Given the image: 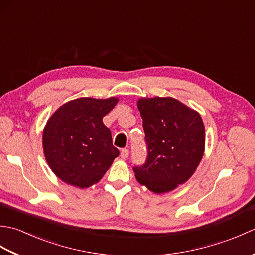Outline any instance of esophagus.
Wrapping results in <instances>:
<instances>
[{
  "instance_id": "1",
  "label": "esophagus",
  "mask_w": 255,
  "mask_h": 255,
  "mask_svg": "<svg viewBox=\"0 0 255 255\" xmlns=\"http://www.w3.org/2000/svg\"><path fill=\"white\" fill-rule=\"evenodd\" d=\"M128 154H129V151L127 149H122V151H121L122 159H126L127 156H128Z\"/></svg>"
}]
</instances>
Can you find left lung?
Here are the masks:
<instances>
[{"label":"left lung","mask_w":255,"mask_h":255,"mask_svg":"<svg viewBox=\"0 0 255 255\" xmlns=\"http://www.w3.org/2000/svg\"><path fill=\"white\" fill-rule=\"evenodd\" d=\"M148 158L134 166L137 181L162 194L189 180L203 159L205 126L199 113L174 97H141L137 102Z\"/></svg>","instance_id":"obj_1"}]
</instances>
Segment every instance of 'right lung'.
<instances>
[{"label": "right lung", "instance_id": "right-lung-1", "mask_svg": "<svg viewBox=\"0 0 255 255\" xmlns=\"http://www.w3.org/2000/svg\"><path fill=\"white\" fill-rule=\"evenodd\" d=\"M118 101L80 97L64 103L48 119L42 148L48 165L62 182L88 188L110 169L119 151L103 117Z\"/></svg>", "mask_w": 255, "mask_h": 255}]
</instances>
